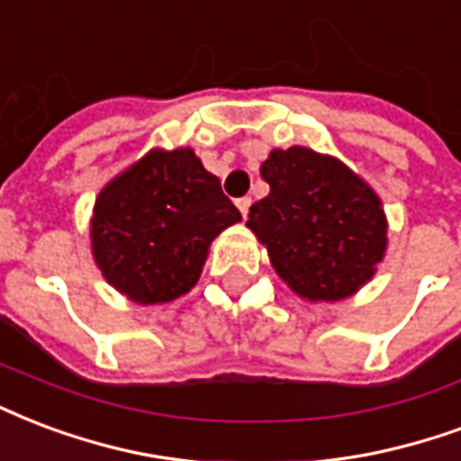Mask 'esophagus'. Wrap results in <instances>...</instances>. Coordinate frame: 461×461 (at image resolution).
Masks as SVG:
<instances>
[{"label": "esophagus", "instance_id": "34e87169", "mask_svg": "<svg viewBox=\"0 0 461 461\" xmlns=\"http://www.w3.org/2000/svg\"><path fill=\"white\" fill-rule=\"evenodd\" d=\"M249 204H251V200H249V197H240V200H237V207H240V212L244 220H247V214H249Z\"/></svg>", "mask_w": 461, "mask_h": 461}]
</instances>
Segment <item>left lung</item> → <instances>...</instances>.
Masks as SVG:
<instances>
[{"instance_id":"8db88e82","label":"left lung","mask_w":461,"mask_h":461,"mask_svg":"<svg viewBox=\"0 0 461 461\" xmlns=\"http://www.w3.org/2000/svg\"><path fill=\"white\" fill-rule=\"evenodd\" d=\"M271 193L249 207L247 227L276 274L308 300H342L374 278L388 221L364 180L305 146L274 149L261 163Z\"/></svg>"}]
</instances>
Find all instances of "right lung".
Instances as JSON below:
<instances>
[{
    "label": "right lung",
    "instance_id": "add662e5",
    "mask_svg": "<svg viewBox=\"0 0 461 461\" xmlns=\"http://www.w3.org/2000/svg\"><path fill=\"white\" fill-rule=\"evenodd\" d=\"M240 220L193 149H153L95 200L92 257L129 300L170 303L195 285L214 237Z\"/></svg>",
    "mask_w": 461,
    "mask_h": 461
}]
</instances>
